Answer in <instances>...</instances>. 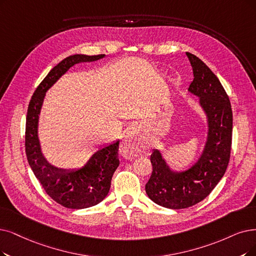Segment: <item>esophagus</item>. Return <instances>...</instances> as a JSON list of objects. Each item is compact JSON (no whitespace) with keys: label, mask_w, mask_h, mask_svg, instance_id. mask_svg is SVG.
<instances>
[{"label":"esophagus","mask_w":256,"mask_h":256,"mask_svg":"<svg viewBox=\"0 0 256 256\" xmlns=\"http://www.w3.org/2000/svg\"><path fill=\"white\" fill-rule=\"evenodd\" d=\"M120 152L128 160L134 158L140 154V148L138 145V131L136 129H132L122 140L120 144Z\"/></svg>","instance_id":"esophagus-1"}]
</instances>
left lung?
Here are the masks:
<instances>
[{
	"label": "left lung",
	"mask_w": 256,
	"mask_h": 256,
	"mask_svg": "<svg viewBox=\"0 0 256 256\" xmlns=\"http://www.w3.org/2000/svg\"><path fill=\"white\" fill-rule=\"evenodd\" d=\"M186 54L194 76L188 90L200 98L209 129L202 154L187 171H172L158 150L152 152V174L146 193L152 202L170 209L189 208L209 196L226 172L232 145L233 116L226 90L200 58Z\"/></svg>",
	"instance_id": "1"
}]
</instances>
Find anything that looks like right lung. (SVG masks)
<instances>
[{"instance_id": "obj_1", "label": "right lung", "mask_w": 256, "mask_h": 256, "mask_svg": "<svg viewBox=\"0 0 256 256\" xmlns=\"http://www.w3.org/2000/svg\"><path fill=\"white\" fill-rule=\"evenodd\" d=\"M104 56L105 54H74L64 58L40 82L28 105L25 150L29 166L48 196L60 205L69 209L92 207L107 196L112 176L120 165V140L96 151L82 169L71 171L58 169L50 165L40 151L38 138V114L46 91L70 67L82 62H94Z\"/></svg>"}]
</instances>
